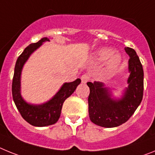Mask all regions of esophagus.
<instances>
[{
	"mask_svg": "<svg viewBox=\"0 0 155 155\" xmlns=\"http://www.w3.org/2000/svg\"><path fill=\"white\" fill-rule=\"evenodd\" d=\"M89 79H90V77L87 74H83V76H81V81L83 83H86L89 81Z\"/></svg>",
	"mask_w": 155,
	"mask_h": 155,
	"instance_id": "34e87169",
	"label": "esophagus"
}]
</instances>
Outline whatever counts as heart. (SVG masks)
Wrapping results in <instances>:
<instances>
[{"instance_id": "heart-1", "label": "heart", "mask_w": 155, "mask_h": 155, "mask_svg": "<svg viewBox=\"0 0 155 155\" xmlns=\"http://www.w3.org/2000/svg\"><path fill=\"white\" fill-rule=\"evenodd\" d=\"M97 56L100 60H105L109 58L107 62V69L110 73H113L120 64V56L117 54H113V51L110 48H102L97 53Z\"/></svg>"}]
</instances>
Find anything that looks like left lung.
Masks as SVG:
<instances>
[{
  "label": "left lung",
  "mask_w": 155,
  "mask_h": 155,
  "mask_svg": "<svg viewBox=\"0 0 155 155\" xmlns=\"http://www.w3.org/2000/svg\"><path fill=\"white\" fill-rule=\"evenodd\" d=\"M130 56L127 88L121 99H113L107 88L102 83L88 82L90 87L88 97L89 116L91 122L97 126L112 128L120 126L130 119L137 110L143 94V70L133 48H125Z\"/></svg>",
  "instance_id": "1"
}]
</instances>
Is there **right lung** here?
Instances as JSON below:
<instances>
[{"instance_id": "obj_1", "label": "right lung", "mask_w": 155, "mask_h": 155, "mask_svg": "<svg viewBox=\"0 0 155 155\" xmlns=\"http://www.w3.org/2000/svg\"><path fill=\"white\" fill-rule=\"evenodd\" d=\"M49 40L48 37H44L37 43L29 44L19 55L15 67L12 87L13 100L21 117L34 126H47L56 123L61 115L64 101L73 94L77 86L81 83V79H77L71 83H64L58 92L51 100L43 104H30L23 100L20 93V77L22 67L31 54L40 48L43 43Z\"/></svg>"}]
</instances>
